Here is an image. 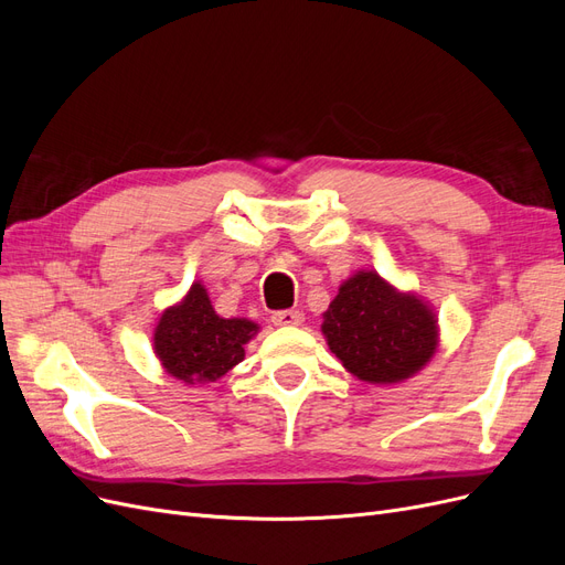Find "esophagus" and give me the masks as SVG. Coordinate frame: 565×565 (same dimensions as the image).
I'll list each match as a JSON object with an SVG mask.
<instances>
[{"mask_svg": "<svg viewBox=\"0 0 565 565\" xmlns=\"http://www.w3.org/2000/svg\"><path fill=\"white\" fill-rule=\"evenodd\" d=\"M273 324H301L303 322V313L297 309H285V311H276L273 313Z\"/></svg>", "mask_w": 565, "mask_h": 565, "instance_id": "esophagus-1", "label": "esophagus"}]
</instances>
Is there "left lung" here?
Instances as JSON below:
<instances>
[{"label":"left lung","mask_w":565,"mask_h":565,"mask_svg":"<svg viewBox=\"0 0 565 565\" xmlns=\"http://www.w3.org/2000/svg\"><path fill=\"white\" fill-rule=\"evenodd\" d=\"M322 332L344 367L372 384L407 380L436 351L434 313L372 270L355 273L339 287Z\"/></svg>","instance_id":"8db88e82"}]
</instances>
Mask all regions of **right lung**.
<instances>
[{"label":"right lung","instance_id":"1","mask_svg":"<svg viewBox=\"0 0 565 565\" xmlns=\"http://www.w3.org/2000/svg\"><path fill=\"white\" fill-rule=\"evenodd\" d=\"M256 330L243 318H218L204 287L195 282L179 306L162 313L152 341L172 377L185 384L216 382L243 361V347Z\"/></svg>","mask_w":565,"mask_h":565}]
</instances>
